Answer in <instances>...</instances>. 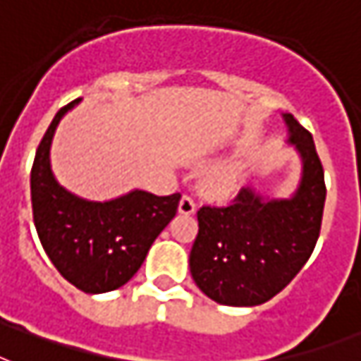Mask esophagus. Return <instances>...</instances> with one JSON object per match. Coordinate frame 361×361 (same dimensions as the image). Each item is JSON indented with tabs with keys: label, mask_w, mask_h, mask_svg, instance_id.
<instances>
[{
	"label": "esophagus",
	"mask_w": 361,
	"mask_h": 361,
	"mask_svg": "<svg viewBox=\"0 0 361 361\" xmlns=\"http://www.w3.org/2000/svg\"><path fill=\"white\" fill-rule=\"evenodd\" d=\"M178 209H180L181 215H192V213H195V211H196L195 200H192L190 196L183 195V196H181L180 207H178Z\"/></svg>",
	"instance_id": "1"
}]
</instances>
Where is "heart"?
I'll return each mask as SVG.
<instances>
[{"label": "heart", "instance_id": "heart-1", "mask_svg": "<svg viewBox=\"0 0 361 361\" xmlns=\"http://www.w3.org/2000/svg\"><path fill=\"white\" fill-rule=\"evenodd\" d=\"M237 185V172L235 169H222L216 171L207 178L206 189L213 196H226Z\"/></svg>", "mask_w": 361, "mask_h": 361}]
</instances>
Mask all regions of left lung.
Here are the masks:
<instances>
[{
	"label": "left lung",
	"instance_id": "left-lung-1",
	"mask_svg": "<svg viewBox=\"0 0 361 361\" xmlns=\"http://www.w3.org/2000/svg\"><path fill=\"white\" fill-rule=\"evenodd\" d=\"M289 142L302 157L291 198L265 200L241 189L230 206H202L189 267L195 283L224 306H257L282 291L317 245L326 185L312 133L283 114Z\"/></svg>",
	"mask_w": 361,
	"mask_h": 361
}]
</instances>
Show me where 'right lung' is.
Masks as SVG:
<instances>
[{"mask_svg": "<svg viewBox=\"0 0 361 361\" xmlns=\"http://www.w3.org/2000/svg\"><path fill=\"white\" fill-rule=\"evenodd\" d=\"M59 109L37 148L31 169L33 221L44 252L61 276L83 293H107L130 282L152 243L174 219L181 195L131 190L109 202H89L59 185L49 146L64 113Z\"/></svg>", "mask_w": 361, "mask_h": 361, "instance_id": "right-lung-1", "label": "right lung"}]
</instances>
